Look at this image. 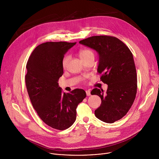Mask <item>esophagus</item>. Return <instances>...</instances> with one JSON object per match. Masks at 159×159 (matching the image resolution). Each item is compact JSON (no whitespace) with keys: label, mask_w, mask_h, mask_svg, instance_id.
Wrapping results in <instances>:
<instances>
[{"label":"esophagus","mask_w":159,"mask_h":159,"mask_svg":"<svg viewBox=\"0 0 159 159\" xmlns=\"http://www.w3.org/2000/svg\"><path fill=\"white\" fill-rule=\"evenodd\" d=\"M85 93H86V95H87V96H90V90H86Z\"/></svg>","instance_id":"34e87169"}]
</instances>
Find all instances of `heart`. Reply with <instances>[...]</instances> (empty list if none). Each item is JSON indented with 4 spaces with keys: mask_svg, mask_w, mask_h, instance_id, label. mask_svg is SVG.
<instances>
[{
    "mask_svg": "<svg viewBox=\"0 0 159 159\" xmlns=\"http://www.w3.org/2000/svg\"><path fill=\"white\" fill-rule=\"evenodd\" d=\"M79 56L83 61H85L90 58H94V53L93 51L89 48L81 49L79 51ZM70 60V56L69 55H66L64 57L62 60V66L64 69H65V68L67 66Z\"/></svg>",
    "mask_w": 159,
    "mask_h": 159,
    "instance_id": "heart-1",
    "label": "heart"
}]
</instances>
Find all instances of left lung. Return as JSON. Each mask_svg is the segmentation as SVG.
<instances>
[{
	"label": "left lung",
	"instance_id": "obj_1",
	"mask_svg": "<svg viewBox=\"0 0 159 159\" xmlns=\"http://www.w3.org/2000/svg\"><path fill=\"white\" fill-rule=\"evenodd\" d=\"M79 43L98 52L100 80L108 85L106 93L98 88L90 93L101 99V104L95 110V115L105 123H114L127 114L137 94V70L132 53L123 41L115 36H94Z\"/></svg>",
	"mask_w": 159,
	"mask_h": 159
}]
</instances>
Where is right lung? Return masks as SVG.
<instances>
[{"label": "right lung", "instance_id": "add662e5", "mask_svg": "<svg viewBox=\"0 0 159 159\" xmlns=\"http://www.w3.org/2000/svg\"><path fill=\"white\" fill-rule=\"evenodd\" d=\"M75 44L65 41L42 43L33 50L26 64L25 80L31 104L45 124L58 130L74 124L77 107L86 97L82 89L63 93L58 84L63 74L64 55Z\"/></svg>", "mask_w": 159, "mask_h": 159}]
</instances>
